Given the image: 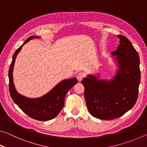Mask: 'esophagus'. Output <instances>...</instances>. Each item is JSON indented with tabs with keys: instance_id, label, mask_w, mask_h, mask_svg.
<instances>
[{
	"instance_id": "obj_1",
	"label": "esophagus",
	"mask_w": 147,
	"mask_h": 147,
	"mask_svg": "<svg viewBox=\"0 0 147 147\" xmlns=\"http://www.w3.org/2000/svg\"><path fill=\"white\" fill-rule=\"evenodd\" d=\"M84 76H84V74L83 73H80L77 74L76 78H77V79H78V80L79 82H80V81L82 80V79L84 78Z\"/></svg>"
}]
</instances>
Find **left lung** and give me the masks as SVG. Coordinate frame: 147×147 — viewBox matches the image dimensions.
Listing matches in <instances>:
<instances>
[{
    "label": "left lung",
    "mask_w": 147,
    "mask_h": 147,
    "mask_svg": "<svg viewBox=\"0 0 147 147\" xmlns=\"http://www.w3.org/2000/svg\"><path fill=\"white\" fill-rule=\"evenodd\" d=\"M120 44L111 53L117 69L109 80L100 79V74H89L82 84L89 113L94 117L111 120L133 108L138 99L141 80L138 53L128 39L119 35Z\"/></svg>",
    "instance_id": "1"
}]
</instances>
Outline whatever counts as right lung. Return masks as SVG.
<instances>
[{"label": "right lung", "instance_id": "add662e5", "mask_svg": "<svg viewBox=\"0 0 147 147\" xmlns=\"http://www.w3.org/2000/svg\"><path fill=\"white\" fill-rule=\"evenodd\" d=\"M39 38V36L29 37L24 43L15 52L9 69V88L12 100L19 108L30 117L38 121H49L58 115L63 108L65 97L69 90L78 83L77 78L63 80L44 95L38 98H29L18 93L15 88L13 78V67L17 54L24 45L32 39Z\"/></svg>", "mask_w": 147, "mask_h": 147}]
</instances>
